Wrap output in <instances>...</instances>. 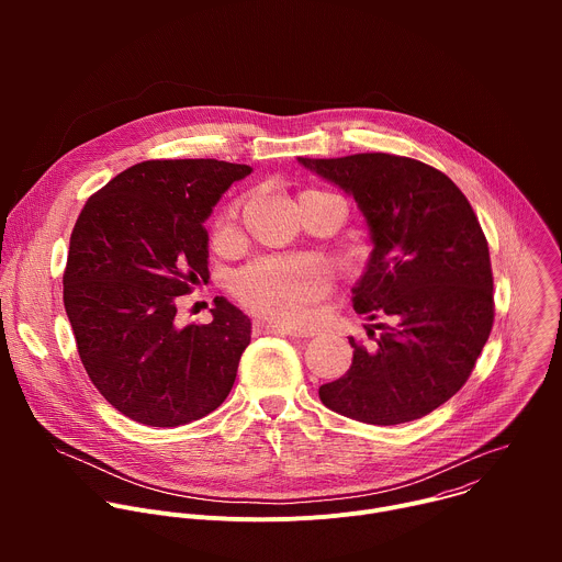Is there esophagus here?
Returning <instances> with one entry per match:
<instances>
[{
    "label": "esophagus",
    "instance_id": "1",
    "mask_svg": "<svg viewBox=\"0 0 562 562\" xmlns=\"http://www.w3.org/2000/svg\"><path fill=\"white\" fill-rule=\"evenodd\" d=\"M254 331H256V334H276V336L302 338L300 334H295V331H291V329H284V327H278V325H271V323H265V319H258V323L254 325Z\"/></svg>",
    "mask_w": 562,
    "mask_h": 562
}]
</instances>
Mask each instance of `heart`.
<instances>
[{
  "mask_svg": "<svg viewBox=\"0 0 562 562\" xmlns=\"http://www.w3.org/2000/svg\"><path fill=\"white\" fill-rule=\"evenodd\" d=\"M317 193L306 191L302 195ZM235 213L228 211L217 228L224 233L231 228ZM237 297L251 311L282 325H300L308 317L313 302L323 297L329 289L327 269L313 258H284V260H258L239 271L233 280Z\"/></svg>",
  "mask_w": 562,
  "mask_h": 562,
  "instance_id": "1",
  "label": "heart"
}]
</instances>
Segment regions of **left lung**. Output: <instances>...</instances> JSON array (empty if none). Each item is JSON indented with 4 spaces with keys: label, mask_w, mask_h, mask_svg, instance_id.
<instances>
[{
    "label": "left lung",
    "mask_w": 562,
    "mask_h": 562,
    "mask_svg": "<svg viewBox=\"0 0 562 562\" xmlns=\"http://www.w3.org/2000/svg\"><path fill=\"white\" fill-rule=\"evenodd\" d=\"M297 162L351 195L373 251L353 308L378 325V347L353 338L349 371L319 386L331 412L367 425H403L440 405L471 375L494 325V278L483 228L462 191L412 157L358 153Z\"/></svg>",
    "instance_id": "1"
}]
</instances>
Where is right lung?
I'll use <instances>...</instances> for the list:
<instances>
[{
    "instance_id": "obj_1",
    "label": "right lung",
    "mask_w": 562,
    "mask_h": 562,
    "mask_svg": "<svg viewBox=\"0 0 562 562\" xmlns=\"http://www.w3.org/2000/svg\"><path fill=\"white\" fill-rule=\"evenodd\" d=\"M254 169L148 159L89 198L70 233L64 308L98 391L126 418L180 427L215 412L251 342V319L215 297L209 325L180 327L178 297L209 280L206 217Z\"/></svg>"
}]
</instances>
